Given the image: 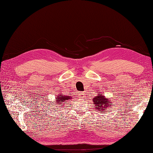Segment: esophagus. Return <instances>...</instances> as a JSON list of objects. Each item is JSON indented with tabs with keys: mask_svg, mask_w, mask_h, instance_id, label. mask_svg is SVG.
Here are the masks:
<instances>
[{
	"mask_svg": "<svg viewBox=\"0 0 153 153\" xmlns=\"http://www.w3.org/2000/svg\"><path fill=\"white\" fill-rule=\"evenodd\" d=\"M79 95H80V96H82H82H83V93H80L79 94Z\"/></svg>",
	"mask_w": 153,
	"mask_h": 153,
	"instance_id": "obj_1",
	"label": "esophagus"
}]
</instances>
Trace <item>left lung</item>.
<instances>
[{"instance_id": "8db88e82", "label": "left lung", "mask_w": 153, "mask_h": 153, "mask_svg": "<svg viewBox=\"0 0 153 153\" xmlns=\"http://www.w3.org/2000/svg\"><path fill=\"white\" fill-rule=\"evenodd\" d=\"M100 93H98V95L94 97L93 99V102H94V107L97 111L103 112V111H107L106 109L107 108H110V107L113 105V103L111 102V100L109 98L105 97ZM105 113V112H104Z\"/></svg>"}]
</instances>
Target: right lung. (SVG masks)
<instances>
[{"mask_svg": "<svg viewBox=\"0 0 153 153\" xmlns=\"http://www.w3.org/2000/svg\"><path fill=\"white\" fill-rule=\"evenodd\" d=\"M71 98H72V97L71 96L64 95V94H61L60 93V94H58V95H56V97H55V100H56L55 103L56 105H59L60 104L61 105H62L63 104H62V103H63L64 102H68V100H71Z\"/></svg>", "mask_w": 153, "mask_h": 153, "instance_id": "1", "label": "right lung"}]
</instances>
